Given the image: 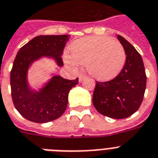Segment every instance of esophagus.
Masks as SVG:
<instances>
[{
	"instance_id": "esophagus-1",
	"label": "esophagus",
	"mask_w": 158,
	"mask_h": 158,
	"mask_svg": "<svg viewBox=\"0 0 158 158\" xmlns=\"http://www.w3.org/2000/svg\"><path fill=\"white\" fill-rule=\"evenodd\" d=\"M86 78H87V76H86L84 74H80V75H79V82H83V80L86 79Z\"/></svg>"
}]
</instances>
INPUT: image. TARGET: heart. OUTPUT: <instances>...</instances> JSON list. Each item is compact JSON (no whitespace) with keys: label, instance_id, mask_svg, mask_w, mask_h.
<instances>
[{"label":"heart","instance_id":"heart-1","mask_svg":"<svg viewBox=\"0 0 158 158\" xmlns=\"http://www.w3.org/2000/svg\"><path fill=\"white\" fill-rule=\"evenodd\" d=\"M71 56L65 54L67 64H87L91 76L99 81L116 78L126 62V52L120 42L106 36H91L74 41L70 46Z\"/></svg>","mask_w":158,"mask_h":158}]
</instances>
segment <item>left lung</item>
Here are the masks:
<instances>
[{
	"instance_id": "8db88e82",
	"label": "left lung",
	"mask_w": 158,
	"mask_h": 158,
	"mask_svg": "<svg viewBox=\"0 0 158 158\" xmlns=\"http://www.w3.org/2000/svg\"><path fill=\"white\" fill-rule=\"evenodd\" d=\"M116 36L126 52V62L115 79L96 82L92 103L102 115L124 119L140 108L146 87V75L142 58L134 46L120 35Z\"/></svg>"
}]
</instances>
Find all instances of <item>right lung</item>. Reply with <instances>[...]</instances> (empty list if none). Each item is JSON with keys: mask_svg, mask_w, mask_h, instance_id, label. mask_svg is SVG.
<instances>
[{"mask_svg": "<svg viewBox=\"0 0 158 158\" xmlns=\"http://www.w3.org/2000/svg\"><path fill=\"white\" fill-rule=\"evenodd\" d=\"M69 35H39L20 49L10 73V86L16 109L24 118L35 123H46L60 117L68 103V93L79 83L51 75L38 90L28 82V71L33 63L43 58L53 59L63 67V54Z\"/></svg>", "mask_w": 158, "mask_h": 158, "instance_id": "obj_1", "label": "right lung"}]
</instances>
